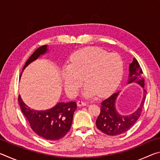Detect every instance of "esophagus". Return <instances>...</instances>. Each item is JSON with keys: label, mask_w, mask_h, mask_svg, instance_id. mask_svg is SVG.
Wrapping results in <instances>:
<instances>
[{"label": "esophagus", "mask_w": 160, "mask_h": 160, "mask_svg": "<svg viewBox=\"0 0 160 160\" xmlns=\"http://www.w3.org/2000/svg\"><path fill=\"white\" fill-rule=\"evenodd\" d=\"M87 105V102H84V101H82V100H80V101H78V106L79 107H83V106H86Z\"/></svg>", "instance_id": "esophagus-1"}]
</instances>
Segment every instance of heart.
I'll use <instances>...</instances> for the list:
<instances>
[{
  "instance_id": "1",
  "label": "heart",
  "mask_w": 160,
  "mask_h": 160,
  "mask_svg": "<svg viewBox=\"0 0 160 160\" xmlns=\"http://www.w3.org/2000/svg\"><path fill=\"white\" fill-rule=\"evenodd\" d=\"M70 64L64 65L61 77L69 96L74 97L87 83L83 95L93 96L97 93L104 97L114 90L120 82L123 70L122 58L117 53H109L102 48L90 47L75 52Z\"/></svg>"
}]
</instances>
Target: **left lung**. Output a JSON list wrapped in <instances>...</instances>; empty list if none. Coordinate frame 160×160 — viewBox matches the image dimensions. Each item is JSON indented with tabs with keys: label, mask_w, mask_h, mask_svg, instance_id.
Instances as JSON below:
<instances>
[{
	"label": "left lung",
	"mask_w": 160,
	"mask_h": 160,
	"mask_svg": "<svg viewBox=\"0 0 160 160\" xmlns=\"http://www.w3.org/2000/svg\"><path fill=\"white\" fill-rule=\"evenodd\" d=\"M128 84L136 82L144 88L143 72L138 61L133 58L129 66ZM120 92L113 93L101 102L100 113L96 121L97 128L108 135H118L123 133L134 125L141 114L147 91L143 90V97L140 107L134 113L128 116L119 114L115 107V102Z\"/></svg>",
	"instance_id": "left-lung-1"
}]
</instances>
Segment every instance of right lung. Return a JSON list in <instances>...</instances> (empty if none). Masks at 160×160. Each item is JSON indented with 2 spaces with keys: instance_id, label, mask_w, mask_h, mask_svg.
I'll return each instance as SVG.
<instances>
[{
  "instance_id": "1",
  "label": "right lung",
  "mask_w": 160,
  "mask_h": 160,
  "mask_svg": "<svg viewBox=\"0 0 160 160\" xmlns=\"http://www.w3.org/2000/svg\"><path fill=\"white\" fill-rule=\"evenodd\" d=\"M47 45L38 48L27 61L22 71L40 55L47 53ZM18 102L31 128L35 133L48 140H58L67 134L72 125L74 112L77 109L75 102H59L54 107L44 111L30 109L23 102L20 95Z\"/></svg>"
}]
</instances>
